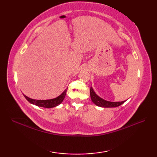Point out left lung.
<instances>
[{
  "label": "left lung",
  "instance_id": "left-lung-1",
  "mask_svg": "<svg viewBox=\"0 0 157 157\" xmlns=\"http://www.w3.org/2000/svg\"><path fill=\"white\" fill-rule=\"evenodd\" d=\"M90 98L92 101L94 103V104L98 106H101V107L104 108H111V107H117L123 104L126 101H121V102H111L107 101L105 100L102 99V98L100 97L97 94H96L95 92L94 91V89L92 88L91 86L90 90Z\"/></svg>",
  "mask_w": 157,
  "mask_h": 157
}]
</instances>
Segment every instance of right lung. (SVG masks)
Segmentation results:
<instances>
[{
	"label": "right lung",
	"instance_id": "obj_1",
	"mask_svg": "<svg viewBox=\"0 0 157 157\" xmlns=\"http://www.w3.org/2000/svg\"><path fill=\"white\" fill-rule=\"evenodd\" d=\"M67 90V88H66L64 92H63L61 95L57 96L56 98L48 100H36L29 98L25 94H23V96H24V97L27 99V101L32 105H35L38 106H41V107L44 108H52L59 105L63 102V101L65 97Z\"/></svg>",
	"mask_w": 157,
	"mask_h": 157
}]
</instances>
